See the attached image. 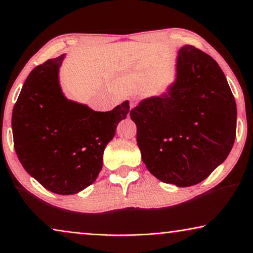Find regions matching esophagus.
<instances>
[{
	"instance_id": "34e87169",
	"label": "esophagus",
	"mask_w": 253,
	"mask_h": 253,
	"mask_svg": "<svg viewBox=\"0 0 253 253\" xmlns=\"http://www.w3.org/2000/svg\"><path fill=\"white\" fill-rule=\"evenodd\" d=\"M137 106V100L136 99H132L130 101V108H133V107Z\"/></svg>"
}]
</instances>
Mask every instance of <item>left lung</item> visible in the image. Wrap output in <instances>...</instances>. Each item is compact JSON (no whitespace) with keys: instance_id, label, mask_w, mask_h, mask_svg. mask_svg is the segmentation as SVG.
I'll list each match as a JSON object with an SVG mask.
<instances>
[{"instance_id":"obj_1","label":"left lung","mask_w":253,"mask_h":253,"mask_svg":"<svg viewBox=\"0 0 253 253\" xmlns=\"http://www.w3.org/2000/svg\"><path fill=\"white\" fill-rule=\"evenodd\" d=\"M130 117L146 168L177 186L209 177L236 137V102L223 71L190 44L178 51L177 78L168 94L143 100Z\"/></svg>"}]
</instances>
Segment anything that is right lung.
I'll list each match as a JSON object with an SVG mask.
<instances>
[{"instance_id": "obj_1", "label": "right lung", "mask_w": 253, "mask_h": 253, "mask_svg": "<svg viewBox=\"0 0 253 253\" xmlns=\"http://www.w3.org/2000/svg\"><path fill=\"white\" fill-rule=\"evenodd\" d=\"M64 55L31 71L12 110L13 146L20 164L43 188L74 195L98 177L103 151L115 136L129 101L94 112L69 101L58 84Z\"/></svg>"}]
</instances>
